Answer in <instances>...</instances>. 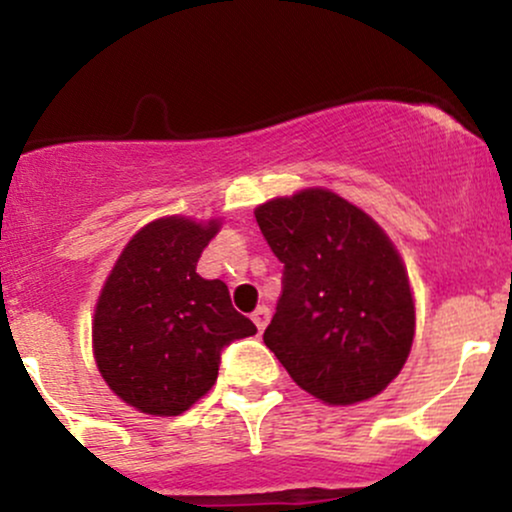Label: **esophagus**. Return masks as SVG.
Returning a JSON list of instances; mask_svg holds the SVG:
<instances>
[{"mask_svg":"<svg viewBox=\"0 0 512 512\" xmlns=\"http://www.w3.org/2000/svg\"><path fill=\"white\" fill-rule=\"evenodd\" d=\"M252 322H255L257 330H260V332L264 330V327H267V322H269V308H267V305H260V308L252 313Z\"/></svg>","mask_w":512,"mask_h":512,"instance_id":"34e87169","label":"esophagus"}]
</instances>
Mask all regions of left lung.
Returning <instances> with one entry per match:
<instances>
[{
  "mask_svg": "<svg viewBox=\"0 0 512 512\" xmlns=\"http://www.w3.org/2000/svg\"><path fill=\"white\" fill-rule=\"evenodd\" d=\"M284 289L264 344L293 383L332 404L380 395L407 363L416 330L407 267L363 209L325 187L255 209Z\"/></svg>",
  "mask_w": 512,
  "mask_h": 512,
  "instance_id": "8db88e82",
  "label": "left lung"
}]
</instances>
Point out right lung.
I'll use <instances>...</instances> for the list:
<instances>
[{"instance_id": "add662e5", "label": "right lung", "mask_w": 512, "mask_h": 512, "mask_svg": "<svg viewBox=\"0 0 512 512\" xmlns=\"http://www.w3.org/2000/svg\"><path fill=\"white\" fill-rule=\"evenodd\" d=\"M221 221L163 216L137 231L105 279L93 315V358L122 402L178 416L216 383L223 346L257 327L221 279L197 262Z\"/></svg>"}]
</instances>
